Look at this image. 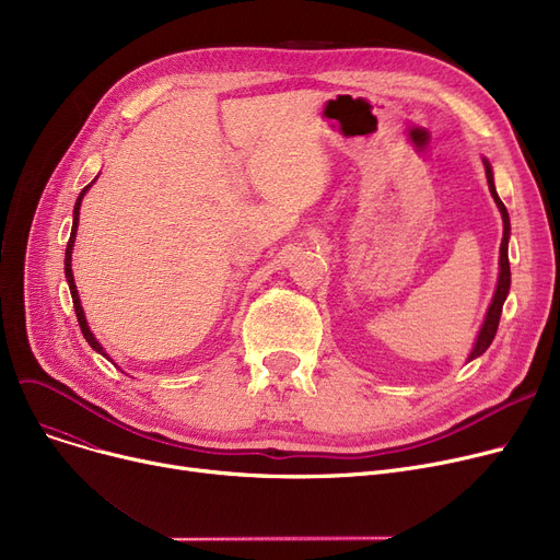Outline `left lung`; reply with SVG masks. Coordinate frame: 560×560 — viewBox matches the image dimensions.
<instances>
[{
	"mask_svg": "<svg viewBox=\"0 0 560 560\" xmlns=\"http://www.w3.org/2000/svg\"><path fill=\"white\" fill-rule=\"evenodd\" d=\"M486 163V176H488V188L492 192V199L497 203V209L502 211V220H504V238H502V247H499V281H497V290H494V298H492V304L488 308V315H486V322L481 327V334L477 338V345L472 349V354H469V361L481 357L483 351L490 347V342L494 340V334H497V327H499V317H502V308H504V302H506V295H509V288H511V265H509V235H511V220H509V211L504 201L499 199L497 190H494V182H492V170Z\"/></svg>",
	"mask_w": 560,
	"mask_h": 560,
	"instance_id": "obj_1",
	"label": "left lung"
}]
</instances>
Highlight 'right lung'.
Masks as SVG:
<instances>
[{
  "label": "right lung",
  "mask_w": 560,
  "mask_h": 560,
  "mask_svg": "<svg viewBox=\"0 0 560 560\" xmlns=\"http://www.w3.org/2000/svg\"><path fill=\"white\" fill-rule=\"evenodd\" d=\"M91 188V186H85L83 190H81V195L77 197V203H74V222H72V233H70V241H68V247H66V279H68V283H70V292H72V304H74V313H77V322H79V327H81V334H83V338L88 340V345H91L95 351H100L102 357H106L104 354V349H102V345L95 340V336L91 334V329H88V322H85V317H83V308H81V302H79V295H77V285H74V277H72V247H74V235H77V226H79V206H81V199H83V195H85V190ZM108 359V357H106Z\"/></svg>",
  "instance_id": "add662e5"
}]
</instances>
